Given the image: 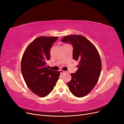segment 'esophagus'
<instances>
[{
	"mask_svg": "<svg viewBox=\"0 0 124 124\" xmlns=\"http://www.w3.org/2000/svg\"><path fill=\"white\" fill-rule=\"evenodd\" d=\"M65 72H66V71H64L62 70H60V74H63V73H65Z\"/></svg>",
	"mask_w": 124,
	"mask_h": 124,
	"instance_id": "1",
	"label": "esophagus"
}]
</instances>
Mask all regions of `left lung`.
I'll list each match as a JSON object with an SVG mask.
<instances>
[{"instance_id":"1","label":"left lung","mask_w":124,"mask_h":124,"mask_svg":"<svg viewBox=\"0 0 124 124\" xmlns=\"http://www.w3.org/2000/svg\"><path fill=\"white\" fill-rule=\"evenodd\" d=\"M61 41L72 45L73 59L79 61L78 70L71 73V80L67 83L75 96L82 97L89 93L96 85L101 70L100 56L94 46L81 35L64 37Z\"/></svg>"}]
</instances>
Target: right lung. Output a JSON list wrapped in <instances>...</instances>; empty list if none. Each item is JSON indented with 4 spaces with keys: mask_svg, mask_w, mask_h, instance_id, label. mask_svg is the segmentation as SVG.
I'll return each mask as SVG.
<instances>
[{
    "mask_svg": "<svg viewBox=\"0 0 124 124\" xmlns=\"http://www.w3.org/2000/svg\"><path fill=\"white\" fill-rule=\"evenodd\" d=\"M58 37H40L25 49L21 61V70L24 81L31 92L43 97L55 86L60 72L47 67L50 59V49Z\"/></svg>",
    "mask_w": 124,
    "mask_h": 124,
    "instance_id": "1",
    "label": "right lung"
}]
</instances>
